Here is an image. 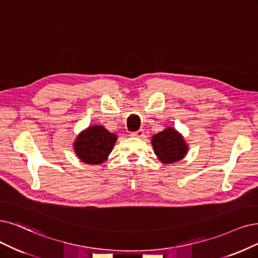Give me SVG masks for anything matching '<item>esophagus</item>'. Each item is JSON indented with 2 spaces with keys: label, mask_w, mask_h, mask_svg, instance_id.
Segmentation results:
<instances>
[{
  "label": "esophagus",
  "mask_w": 258,
  "mask_h": 258,
  "mask_svg": "<svg viewBox=\"0 0 258 258\" xmlns=\"http://www.w3.org/2000/svg\"><path fill=\"white\" fill-rule=\"evenodd\" d=\"M144 134H145L144 130H138V131H136V132H133V133H131V136H133V137H137V138H141L142 136H144Z\"/></svg>",
  "instance_id": "esophagus-1"
}]
</instances>
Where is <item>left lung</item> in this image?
<instances>
[{"instance_id": "obj_1", "label": "left lung", "mask_w": 258, "mask_h": 258, "mask_svg": "<svg viewBox=\"0 0 258 258\" xmlns=\"http://www.w3.org/2000/svg\"><path fill=\"white\" fill-rule=\"evenodd\" d=\"M152 146L155 154L165 164H172L182 159L187 153L183 137L173 128H167L153 136Z\"/></svg>"}]
</instances>
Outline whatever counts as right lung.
<instances>
[{
    "mask_svg": "<svg viewBox=\"0 0 258 258\" xmlns=\"http://www.w3.org/2000/svg\"><path fill=\"white\" fill-rule=\"evenodd\" d=\"M116 140V135L101 125H95L86 130L78 137L74 150L83 163L99 165L106 160Z\"/></svg>",
    "mask_w": 258,
    "mask_h": 258,
    "instance_id": "add662e5",
    "label": "right lung"
}]
</instances>
